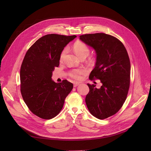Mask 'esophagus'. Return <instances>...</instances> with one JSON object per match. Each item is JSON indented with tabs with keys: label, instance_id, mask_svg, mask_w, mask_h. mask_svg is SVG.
I'll use <instances>...</instances> for the list:
<instances>
[{
	"label": "esophagus",
	"instance_id": "1",
	"mask_svg": "<svg viewBox=\"0 0 151 151\" xmlns=\"http://www.w3.org/2000/svg\"><path fill=\"white\" fill-rule=\"evenodd\" d=\"M80 84V82H74V83H73V87H76L78 85H79Z\"/></svg>",
	"mask_w": 151,
	"mask_h": 151
}]
</instances>
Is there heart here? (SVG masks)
<instances>
[{
  "label": "heart",
  "mask_w": 151,
  "mask_h": 151,
  "mask_svg": "<svg viewBox=\"0 0 151 151\" xmlns=\"http://www.w3.org/2000/svg\"><path fill=\"white\" fill-rule=\"evenodd\" d=\"M73 50L75 53L76 54V55L80 58L82 57H87L90 53V48H88V47L85 44H84V43L79 41L75 43L73 46ZM66 49L63 50L60 54L61 61H62L64 58V56L66 55ZM85 73V70L83 69H75L70 72L69 75L70 76V77L75 79H79L81 78V75H83Z\"/></svg>",
  "instance_id": "heart-1"
}]
</instances>
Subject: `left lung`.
<instances>
[{"instance_id":"left-lung-1","label":"left lung","mask_w":151,"mask_h":151,"mask_svg":"<svg viewBox=\"0 0 151 151\" xmlns=\"http://www.w3.org/2000/svg\"><path fill=\"white\" fill-rule=\"evenodd\" d=\"M96 52L95 68L89 79H100L102 85L87 83L90 88L85 103L90 112L103 119L117 113L124 103L130 87V61L122 43L117 38L103 33L79 36Z\"/></svg>"}]
</instances>
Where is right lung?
<instances>
[{
    "label": "right lung",
    "instance_id": "1",
    "mask_svg": "<svg viewBox=\"0 0 151 151\" xmlns=\"http://www.w3.org/2000/svg\"><path fill=\"white\" fill-rule=\"evenodd\" d=\"M76 36L49 34L41 37L27 51L20 69V87L23 99L30 111L44 119L56 116L64 100L73 89V83L52 80L58 67L64 48Z\"/></svg>",
    "mask_w": 151,
    "mask_h": 151
}]
</instances>
